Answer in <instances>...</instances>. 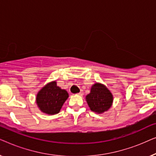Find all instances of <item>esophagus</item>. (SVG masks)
<instances>
[{"label":"esophagus","mask_w":156,"mask_h":156,"mask_svg":"<svg viewBox=\"0 0 156 156\" xmlns=\"http://www.w3.org/2000/svg\"><path fill=\"white\" fill-rule=\"evenodd\" d=\"M78 94V95H82V94H83V91H81L80 93H78V94Z\"/></svg>","instance_id":"1"}]
</instances>
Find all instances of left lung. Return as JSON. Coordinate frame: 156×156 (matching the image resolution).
<instances>
[{
	"label": "left lung",
	"mask_w": 156,
	"mask_h": 156,
	"mask_svg": "<svg viewBox=\"0 0 156 156\" xmlns=\"http://www.w3.org/2000/svg\"><path fill=\"white\" fill-rule=\"evenodd\" d=\"M86 99L92 112L101 114L112 106L113 96L104 85L96 83L91 87V92L87 96Z\"/></svg>",
	"instance_id": "1"
}]
</instances>
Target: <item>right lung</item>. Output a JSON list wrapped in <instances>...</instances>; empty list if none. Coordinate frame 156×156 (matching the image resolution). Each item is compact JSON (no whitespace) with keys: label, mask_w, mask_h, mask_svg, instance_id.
I'll use <instances>...</instances> for the list:
<instances>
[{"label":"right lung","mask_w":156,"mask_h":156,"mask_svg":"<svg viewBox=\"0 0 156 156\" xmlns=\"http://www.w3.org/2000/svg\"><path fill=\"white\" fill-rule=\"evenodd\" d=\"M68 97L67 91L57 87L56 82H52L38 92L36 103L42 112L53 115L59 112Z\"/></svg>","instance_id":"add662e5"}]
</instances>
